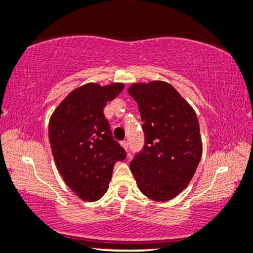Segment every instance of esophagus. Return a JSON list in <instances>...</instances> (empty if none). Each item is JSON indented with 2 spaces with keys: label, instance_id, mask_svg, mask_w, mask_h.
<instances>
[{
  "label": "esophagus",
  "instance_id": "34e87169",
  "mask_svg": "<svg viewBox=\"0 0 253 253\" xmlns=\"http://www.w3.org/2000/svg\"><path fill=\"white\" fill-rule=\"evenodd\" d=\"M121 146L124 147V149L126 150V152H128V142H127V141H123V142H121Z\"/></svg>",
  "mask_w": 253,
  "mask_h": 253
}]
</instances>
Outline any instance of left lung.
<instances>
[{"instance_id": "1", "label": "left lung", "mask_w": 253, "mask_h": 253, "mask_svg": "<svg viewBox=\"0 0 253 253\" xmlns=\"http://www.w3.org/2000/svg\"><path fill=\"white\" fill-rule=\"evenodd\" d=\"M128 93L143 121L145 148L130 162L141 193L167 202L185 189L202 156V139L196 113L167 82L134 83Z\"/></svg>"}]
</instances>
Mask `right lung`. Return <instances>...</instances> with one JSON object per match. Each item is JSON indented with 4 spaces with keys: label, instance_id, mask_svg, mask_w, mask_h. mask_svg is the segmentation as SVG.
<instances>
[{
    "label": "right lung",
    "instance_id": "obj_1",
    "mask_svg": "<svg viewBox=\"0 0 253 253\" xmlns=\"http://www.w3.org/2000/svg\"><path fill=\"white\" fill-rule=\"evenodd\" d=\"M124 87V83H87L70 92L50 117L49 140L56 167L82 201L103 197L114 165L126 158L104 116V107Z\"/></svg>",
    "mask_w": 253,
    "mask_h": 253
}]
</instances>
